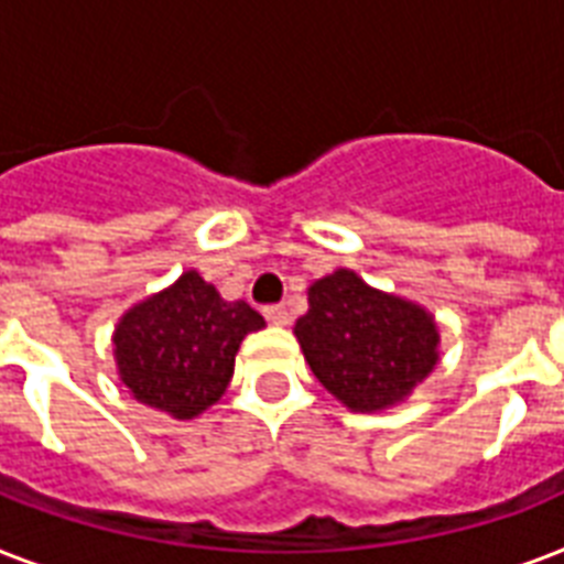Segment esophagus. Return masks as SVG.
<instances>
[{
	"mask_svg": "<svg viewBox=\"0 0 564 564\" xmlns=\"http://www.w3.org/2000/svg\"><path fill=\"white\" fill-rule=\"evenodd\" d=\"M263 316L269 318L272 325H278V327L290 325V313H286V307H283V304H272V307H265Z\"/></svg>",
	"mask_w": 564,
	"mask_h": 564,
	"instance_id": "34e87169",
	"label": "esophagus"
}]
</instances>
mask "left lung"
<instances>
[{
  "instance_id": "1",
  "label": "left lung",
  "mask_w": 564,
  "mask_h": 564,
  "mask_svg": "<svg viewBox=\"0 0 564 564\" xmlns=\"http://www.w3.org/2000/svg\"><path fill=\"white\" fill-rule=\"evenodd\" d=\"M295 336L318 383L354 412L392 406L438 360L430 313L371 290L348 269L310 286V313L295 322Z\"/></svg>"
}]
</instances>
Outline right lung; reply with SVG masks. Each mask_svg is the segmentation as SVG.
I'll list each match as a JSON object with an SVG mask.
<instances>
[{
	"label": "right lung",
	"mask_w": 564,
	"mask_h": 564,
	"mask_svg": "<svg viewBox=\"0 0 564 564\" xmlns=\"http://www.w3.org/2000/svg\"><path fill=\"white\" fill-rule=\"evenodd\" d=\"M265 322L246 301H221L198 272L128 310L117 327V366L137 401L195 419L221 398L239 343Z\"/></svg>",
	"instance_id": "add662e5"
}]
</instances>
